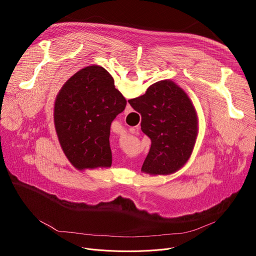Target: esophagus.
I'll use <instances>...</instances> for the list:
<instances>
[{
    "mask_svg": "<svg viewBox=\"0 0 256 256\" xmlns=\"http://www.w3.org/2000/svg\"><path fill=\"white\" fill-rule=\"evenodd\" d=\"M132 112V108L130 107V105L128 103L126 104V109H124V114H130V112Z\"/></svg>",
    "mask_w": 256,
    "mask_h": 256,
    "instance_id": "esophagus-1",
    "label": "esophagus"
}]
</instances>
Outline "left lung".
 Instances as JSON below:
<instances>
[{"mask_svg": "<svg viewBox=\"0 0 256 256\" xmlns=\"http://www.w3.org/2000/svg\"><path fill=\"white\" fill-rule=\"evenodd\" d=\"M126 100L112 75L100 66L78 70L62 87L54 102V128L60 147L78 170L107 168L112 155L110 126Z\"/></svg>", "mask_w": 256, "mask_h": 256, "instance_id": "left-lung-1", "label": "left lung"}]
</instances>
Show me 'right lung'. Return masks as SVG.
<instances>
[{"label": "right lung", "instance_id": "1", "mask_svg": "<svg viewBox=\"0 0 256 256\" xmlns=\"http://www.w3.org/2000/svg\"><path fill=\"white\" fill-rule=\"evenodd\" d=\"M128 103L140 114V130L152 142L142 172L169 175L184 167L198 134L196 108L184 90L171 80H162Z\"/></svg>", "mask_w": 256, "mask_h": 256}]
</instances>
